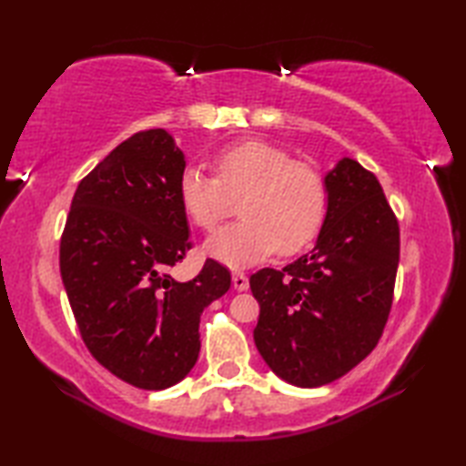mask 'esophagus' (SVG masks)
<instances>
[{"label": "esophagus", "instance_id": "1", "mask_svg": "<svg viewBox=\"0 0 466 466\" xmlns=\"http://www.w3.org/2000/svg\"><path fill=\"white\" fill-rule=\"evenodd\" d=\"M232 284L236 290H248L250 289V282H248V276L244 272H232Z\"/></svg>", "mask_w": 466, "mask_h": 466}]
</instances>
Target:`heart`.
<instances>
[{
    "label": "heart",
    "instance_id": "b5f03b06",
    "mask_svg": "<svg viewBox=\"0 0 466 466\" xmlns=\"http://www.w3.org/2000/svg\"><path fill=\"white\" fill-rule=\"evenodd\" d=\"M214 176L187 166L177 177V200L192 224L210 232L234 210L240 220L214 232L204 244L210 258L230 268L262 262L279 250L300 252L324 224L329 184L324 174L268 142L228 146L212 160Z\"/></svg>",
    "mask_w": 466,
    "mask_h": 466
}]
</instances>
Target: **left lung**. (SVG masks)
Returning a JSON list of instances; mask_svg holds the SVG:
<instances>
[{"label": "left lung", "mask_w": 466, "mask_h": 466, "mask_svg": "<svg viewBox=\"0 0 466 466\" xmlns=\"http://www.w3.org/2000/svg\"><path fill=\"white\" fill-rule=\"evenodd\" d=\"M329 210L316 246L282 270L250 276L260 304L256 349L302 389L340 379L379 344L389 320L400 230L380 182L342 157L326 174Z\"/></svg>", "instance_id": "obj_1"}]
</instances>
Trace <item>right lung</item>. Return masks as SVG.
I'll list each match as a JSON object with an SVG mask.
<instances>
[{"instance_id": "obj_1", "label": "right lung", "mask_w": 466, "mask_h": 466, "mask_svg": "<svg viewBox=\"0 0 466 466\" xmlns=\"http://www.w3.org/2000/svg\"><path fill=\"white\" fill-rule=\"evenodd\" d=\"M184 167L162 127L130 136L77 184L59 242L84 344L104 369L144 390H164L192 370L202 310L232 282L212 258L187 282L167 274L192 248L177 200Z\"/></svg>"}]
</instances>
